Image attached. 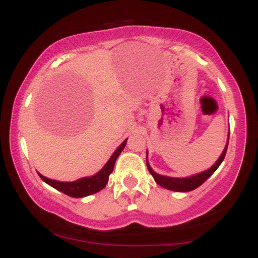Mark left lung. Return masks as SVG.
<instances>
[{
	"label": "left lung",
	"mask_w": 258,
	"mask_h": 258,
	"mask_svg": "<svg viewBox=\"0 0 258 258\" xmlns=\"http://www.w3.org/2000/svg\"><path fill=\"white\" fill-rule=\"evenodd\" d=\"M228 142H229V138L227 139V144H226V147H224V149H223V152H222L221 156L218 158L217 161H216L215 164L209 168V170L203 171V172H200V173L193 174V176L184 177V178H177V177L162 176V174L156 173L155 171H154L153 168L150 167L149 162H148V150H147V166H148V170H149L150 174H152V176L154 177L155 182L158 183L159 185H161V186H164V188L168 189V190H173V191H190V190H194V189H197L198 186H200L201 184H203V183L205 182V180L209 178V177L211 176V174L214 173L215 171L218 168V166H220V165L222 164V161H223L224 156H226V153H227Z\"/></svg>",
	"instance_id": "8db88e82"
}]
</instances>
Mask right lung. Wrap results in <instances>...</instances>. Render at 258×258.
Returning <instances> with one entry per match:
<instances>
[{
    "mask_svg": "<svg viewBox=\"0 0 258 258\" xmlns=\"http://www.w3.org/2000/svg\"><path fill=\"white\" fill-rule=\"evenodd\" d=\"M127 139L122 142L117 149L115 150L114 154L110 156V159L108 160V162L104 165V167L97 172L96 174L91 177H84V178H80L78 180H74V182H59V180H54L51 178H47V177L42 176L41 173H38V176L41 177V179L43 182H46L47 184H49L53 188H55L57 190L61 191V193L69 195L72 198H84L92 195L97 191L102 190L103 188L106 185L109 180V176L114 170L115 161H116L117 156L120 155L121 152L123 150V148L126 146Z\"/></svg>",
    "mask_w": 258,
    "mask_h": 258,
    "instance_id": "add662e5",
    "label": "right lung"
}]
</instances>
